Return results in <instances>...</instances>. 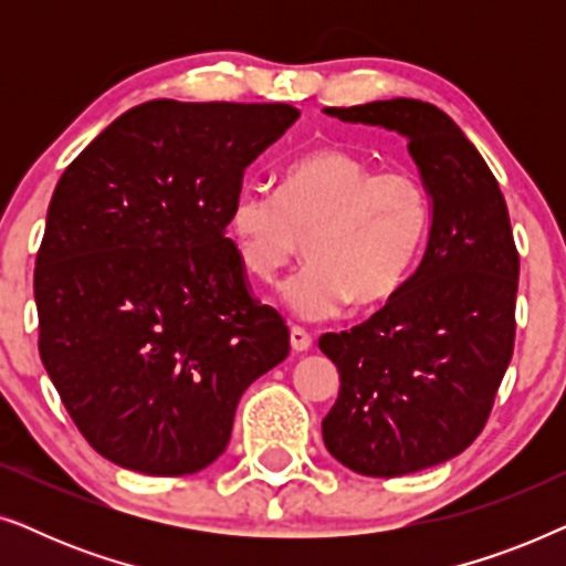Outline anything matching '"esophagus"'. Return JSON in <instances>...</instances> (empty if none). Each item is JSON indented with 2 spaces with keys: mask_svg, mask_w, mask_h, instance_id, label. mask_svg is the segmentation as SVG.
Returning a JSON list of instances; mask_svg holds the SVG:
<instances>
[{
  "mask_svg": "<svg viewBox=\"0 0 566 566\" xmlns=\"http://www.w3.org/2000/svg\"><path fill=\"white\" fill-rule=\"evenodd\" d=\"M291 347L296 353L308 350V347H312V335H308V332L301 329V327H291Z\"/></svg>",
  "mask_w": 566,
  "mask_h": 566,
  "instance_id": "obj_1",
  "label": "esophagus"
}]
</instances>
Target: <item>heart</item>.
I'll list each match as a JSON object with an SVG mask.
<instances>
[{"label": "heart", "mask_w": 566, "mask_h": 566, "mask_svg": "<svg viewBox=\"0 0 566 566\" xmlns=\"http://www.w3.org/2000/svg\"><path fill=\"white\" fill-rule=\"evenodd\" d=\"M430 221V192L415 172H378L374 161L332 146L293 161L281 192L247 185L229 208L239 260L258 281H273L306 244L312 262L281 289L285 308L304 322L397 296L420 260Z\"/></svg>", "instance_id": "obj_1"}]
</instances>
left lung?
<instances>
[{"label":"left lung","instance_id":"left-lung-1","mask_svg":"<svg viewBox=\"0 0 566 566\" xmlns=\"http://www.w3.org/2000/svg\"><path fill=\"white\" fill-rule=\"evenodd\" d=\"M407 136L432 200L422 262L389 304L319 347L339 370L322 436L363 476H405L474 443L513 358L517 258L505 198L463 130L422 99L327 107Z\"/></svg>","mask_w":566,"mask_h":566}]
</instances>
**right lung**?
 Instances as JSON below:
<instances>
[{"label": "right lung", "instance_id": "add662e5", "mask_svg": "<svg viewBox=\"0 0 566 566\" xmlns=\"http://www.w3.org/2000/svg\"><path fill=\"white\" fill-rule=\"evenodd\" d=\"M298 118L285 103L151 99L115 118L53 190L35 258L38 350L107 461L151 476L227 451L239 399L285 360L227 237L244 169Z\"/></svg>", "mask_w": 566, "mask_h": 566}]
</instances>
